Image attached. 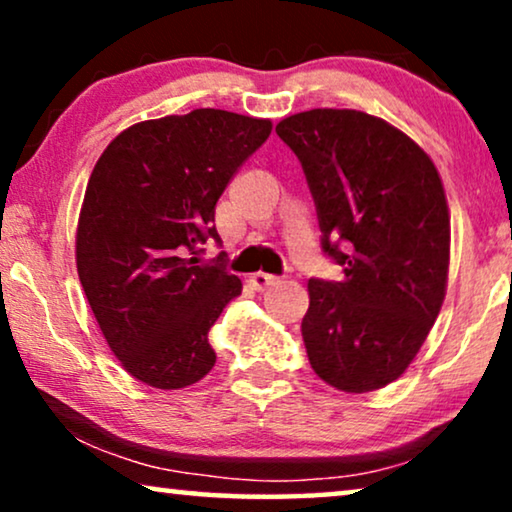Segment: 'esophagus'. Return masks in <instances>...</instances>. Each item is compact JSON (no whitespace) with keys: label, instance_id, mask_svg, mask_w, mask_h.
Wrapping results in <instances>:
<instances>
[{"label":"esophagus","instance_id":"obj_1","mask_svg":"<svg viewBox=\"0 0 512 512\" xmlns=\"http://www.w3.org/2000/svg\"><path fill=\"white\" fill-rule=\"evenodd\" d=\"M249 282L254 284L258 291H263V289H268V286L277 284L279 277L277 275H270V272H254V275L249 277Z\"/></svg>","mask_w":512,"mask_h":512}]
</instances>
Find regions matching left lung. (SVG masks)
<instances>
[{"label":"left lung","instance_id":"8db88e82","mask_svg":"<svg viewBox=\"0 0 512 512\" xmlns=\"http://www.w3.org/2000/svg\"><path fill=\"white\" fill-rule=\"evenodd\" d=\"M317 207L340 282L310 279L307 359L321 380L363 394L398 380L445 298L450 214L431 158L382 118L312 109L277 125Z\"/></svg>","mask_w":512,"mask_h":512}]
</instances>
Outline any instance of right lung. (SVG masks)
Wrapping results in <instances>:
<instances>
[{
    "label": "right lung",
    "instance_id": "obj_1",
    "mask_svg": "<svg viewBox=\"0 0 512 512\" xmlns=\"http://www.w3.org/2000/svg\"><path fill=\"white\" fill-rule=\"evenodd\" d=\"M265 118L193 109L123 130L97 160L76 230V270L111 352L139 382L181 389L216 363L207 333L242 282L200 263L214 209L270 137Z\"/></svg>",
    "mask_w": 512,
    "mask_h": 512
}]
</instances>
